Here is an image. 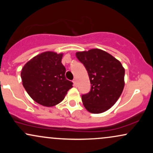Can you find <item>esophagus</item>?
I'll return each instance as SVG.
<instances>
[{
    "label": "esophagus",
    "instance_id": "obj_1",
    "mask_svg": "<svg viewBox=\"0 0 153 153\" xmlns=\"http://www.w3.org/2000/svg\"><path fill=\"white\" fill-rule=\"evenodd\" d=\"M73 84H74V85L75 86H77V85H78V81H77V80L76 79H74V80H73Z\"/></svg>",
    "mask_w": 153,
    "mask_h": 153
}]
</instances>
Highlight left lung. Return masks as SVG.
I'll use <instances>...</instances> for the list:
<instances>
[{"mask_svg": "<svg viewBox=\"0 0 153 153\" xmlns=\"http://www.w3.org/2000/svg\"><path fill=\"white\" fill-rule=\"evenodd\" d=\"M91 84L90 92L82 96L84 106L92 114L106 111L120 97L124 87V68L113 56L99 49L76 52Z\"/></svg>", "mask_w": 153, "mask_h": 153, "instance_id": "left-lung-1", "label": "left lung"}]
</instances>
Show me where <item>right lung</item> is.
Segmentation results:
<instances>
[{
  "label": "right lung",
  "mask_w": 153,
  "mask_h": 153,
  "mask_svg": "<svg viewBox=\"0 0 153 153\" xmlns=\"http://www.w3.org/2000/svg\"><path fill=\"white\" fill-rule=\"evenodd\" d=\"M62 55L50 51L42 52L22 68L21 77L24 88L31 99L44 106L58 104L73 87V82L65 75Z\"/></svg>",
  "instance_id": "right-lung-1"
}]
</instances>
